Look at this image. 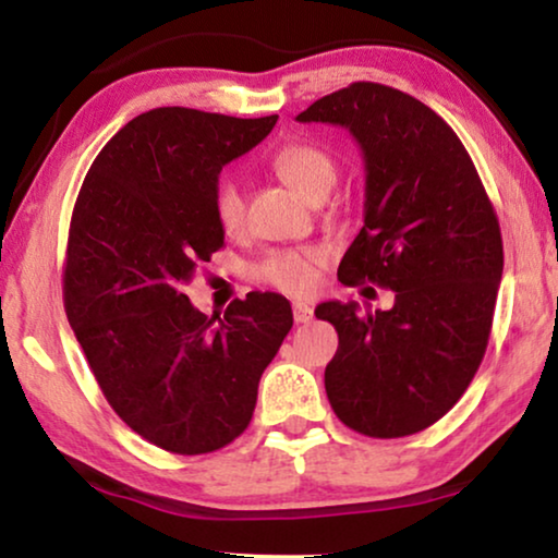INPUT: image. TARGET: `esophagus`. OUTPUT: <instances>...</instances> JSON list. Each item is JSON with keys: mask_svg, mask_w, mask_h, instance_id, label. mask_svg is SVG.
Returning a JSON list of instances; mask_svg holds the SVG:
<instances>
[{"mask_svg": "<svg viewBox=\"0 0 558 558\" xmlns=\"http://www.w3.org/2000/svg\"><path fill=\"white\" fill-rule=\"evenodd\" d=\"M292 312H294V323L296 325H307L312 319V307H310V304H304V302H294Z\"/></svg>", "mask_w": 558, "mask_h": 558, "instance_id": "1", "label": "esophagus"}]
</instances>
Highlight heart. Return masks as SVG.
Segmentation results:
<instances>
[{
	"label": "heart",
	"instance_id": "b5f03b06",
	"mask_svg": "<svg viewBox=\"0 0 558 558\" xmlns=\"http://www.w3.org/2000/svg\"><path fill=\"white\" fill-rule=\"evenodd\" d=\"M274 170L304 197L330 193L338 178V165L323 147L310 142H292L277 149ZM213 213L226 233H239L246 223V195L235 180H220L213 195ZM327 264L325 248H287L271 251L256 264V277L279 292L307 296L319 287V274Z\"/></svg>",
	"mask_w": 558,
	"mask_h": 558
}]
</instances>
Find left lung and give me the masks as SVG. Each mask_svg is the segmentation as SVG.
Instances as JSON below:
<instances>
[{
	"mask_svg": "<svg viewBox=\"0 0 558 558\" xmlns=\"http://www.w3.org/2000/svg\"><path fill=\"white\" fill-rule=\"evenodd\" d=\"M296 121L350 129L365 159L363 228L342 256V284L393 289L391 310H315L338 330L325 391L338 418L376 439L439 422L483 363L502 277L495 208L439 113L380 83L323 96Z\"/></svg>",
	"mask_w": 558,
	"mask_h": 558,
	"instance_id": "left-lung-1",
	"label": "left lung"
}]
</instances>
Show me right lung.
Returning <instances> with one entry per match:
<instances>
[{
  "label": "right lung",
  "instance_id": "right-lung-1",
  "mask_svg": "<svg viewBox=\"0 0 558 558\" xmlns=\"http://www.w3.org/2000/svg\"><path fill=\"white\" fill-rule=\"evenodd\" d=\"M277 119L182 106L140 113L98 151L75 201L68 323L121 422L172 454L216 452L246 432L262 373L292 330L281 294L251 292L223 317L182 294L223 248L213 213L220 170Z\"/></svg>",
  "mask_w": 558,
  "mask_h": 558
}]
</instances>
